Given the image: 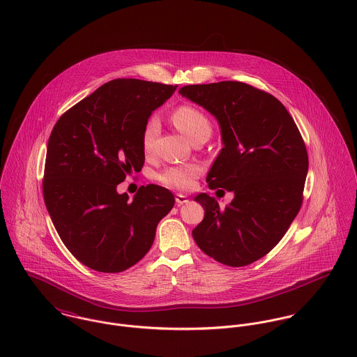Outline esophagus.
<instances>
[{
  "instance_id": "esophagus-1",
  "label": "esophagus",
  "mask_w": 357,
  "mask_h": 357,
  "mask_svg": "<svg viewBox=\"0 0 357 357\" xmlns=\"http://www.w3.org/2000/svg\"><path fill=\"white\" fill-rule=\"evenodd\" d=\"M185 202H188V199H187L185 195H183V194H176V204L180 206V204H184Z\"/></svg>"
}]
</instances>
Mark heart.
Returning <instances> with one entry per match:
<instances>
[{"instance_id":"b5f03b06","label":"heart","mask_w":357,"mask_h":357,"mask_svg":"<svg viewBox=\"0 0 357 357\" xmlns=\"http://www.w3.org/2000/svg\"><path fill=\"white\" fill-rule=\"evenodd\" d=\"M173 122L176 128L185 135L191 142L199 136V135H208L211 132V125L208 118L204 115L201 109H198L194 105H180L173 112ZM159 132V121L156 116H151L144 129L142 136L143 149L146 153H150L153 150L155 137ZM201 174V167L194 163L187 165H177V166H169L165 170H162L158 174V180L165 187H169L172 190H190L192 188L197 177Z\"/></svg>"}]
</instances>
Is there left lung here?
<instances>
[{"label":"left lung","instance_id":"1","mask_svg":"<svg viewBox=\"0 0 357 357\" xmlns=\"http://www.w3.org/2000/svg\"><path fill=\"white\" fill-rule=\"evenodd\" d=\"M178 93L215 116L224 147L206 181L234 192L224 210L207 194L195 197L204 217L194 241L224 265H249L279 243L300 211L307 173L301 133L282 102L243 82L187 85Z\"/></svg>","mask_w":357,"mask_h":357}]
</instances>
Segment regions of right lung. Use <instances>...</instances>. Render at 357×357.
Segmentation results:
<instances>
[{"label":"right lung","mask_w":357,"mask_h":357,"mask_svg":"<svg viewBox=\"0 0 357 357\" xmlns=\"http://www.w3.org/2000/svg\"><path fill=\"white\" fill-rule=\"evenodd\" d=\"M176 88L112 79L66 111L52 130L44 201L66 248L95 271L115 273L139 262L174 206L173 194L160 185L140 187L133 201L116 185L142 170L143 129Z\"/></svg>","instance_id":"right-lung-1"}]
</instances>
